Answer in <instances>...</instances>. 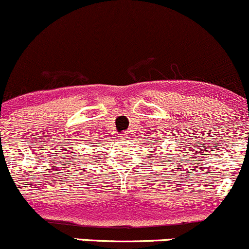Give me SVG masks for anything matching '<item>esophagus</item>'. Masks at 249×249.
Here are the masks:
<instances>
[{"mask_svg":"<svg viewBox=\"0 0 249 249\" xmlns=\"http://www.w3.org/2000/svg\"><path fill=\"white\" fill-rule=\"evenodd\" d=\"M121 138L124 139V140H128V139H129L130 136H129V134H128V133H124V134H122Z\"/></svg>","mask_w":249,"mask_h":249,"instance_id":"34e87169","label":"esophagus"}]
</instances>
